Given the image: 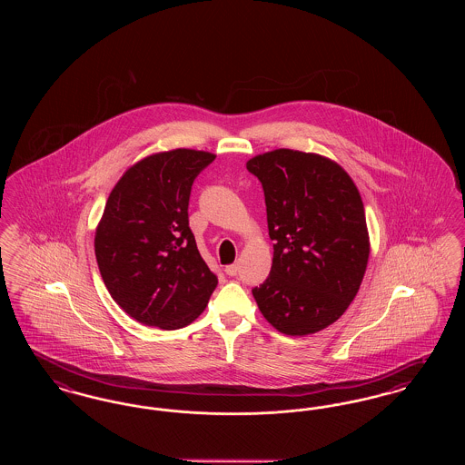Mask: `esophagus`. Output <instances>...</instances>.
<instances>
[{
    "instance_id": "34e87169",
    "label": "esophagus",
    "mask_w": 465,
    "mask_h": 465,
    "mask_svg": "<svg viewBox=\"0 0 465 465\" xmlns=\"http://www.w3.org/2000/svg\"><path fill=\"white\" fill-rule=\"evenodd\" d=\"M224 272H226V275H230V277H235L237 273H239V265L237 263H233V265H228L224 268Z\"/></svg>"
}]
</instances>
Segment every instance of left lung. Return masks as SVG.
Segmentation results:
<instances>
[{"label":"left lung","instance_id":"obj_1","mask_svg":"<svg viewBox=\"0 0 465 465\" xmlns=\"http://www.w3.org/2000/svg\"><path fill=\"white\" fill-rule=\"evenodd\" d=\"M245 165L263 186L275 242L270 275L252 296L277 331H321L349 309L368 265L359 190L336 162L315 153L281 148Z\"/></svg>","mask_w":465,"mask_h":465}]
</instances>
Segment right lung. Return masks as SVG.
Instances as JSON below:
<instances>
[{
	"label": "right lung",
	"mask_w": 465,
	"mask_h": 465,
	"mask_svg": "<svg viewBox=\"0 0 465 465\" xmlns=\"http://www.w3.org/2000/svg\"><path fill=\"white\" fill-rule=\"evenodd\" d=\"M214 158L186 148L146 156L111 190L95 258L111 298L141 324L184 328L218 286L188 224L192 184Z\"/></svg>",
	"instance_id": "right-lung-1"
}]
</instances>
